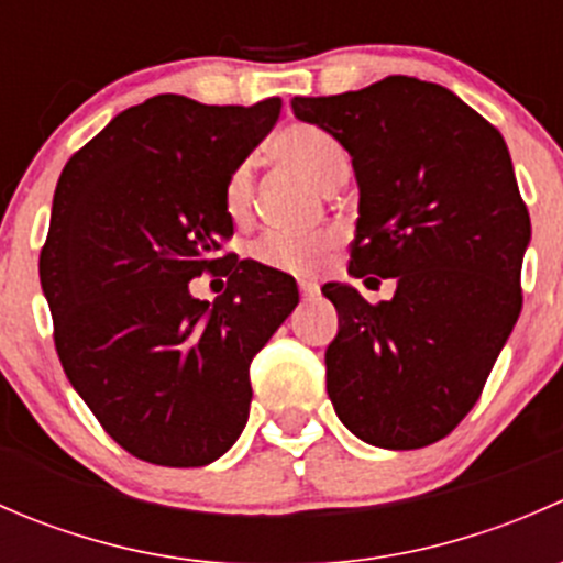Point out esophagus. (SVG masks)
<instances>
[{"mask_svg":"<svg viewBox=\"0 0 563 563\" xmlns=\"http://www.w3.org/2000/svg\"><path fill=\"white\" fill-rule=\"evenodd\" d=\"M299 291H302L305 297H316L318 283L316 280H299Z\"/></svg>","mask_w":563,"mask_h":563,"instance_id":"obj_1","label":"esophagus"}]
</instances>
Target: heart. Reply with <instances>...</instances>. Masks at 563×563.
Segmentation results:
<instances>
[{"label": "heart", "instance_id": "b5f03b06", "mask_svg": "<svg viewBox=\"0 0 563 563\" xmlns=\"http://www.w3.org/2000/svg\"><path fill=\"white\" fill-rule=\"evenodd\" d=\"M272 155L283 166L313 181L323 192L332 190L349 174L345 146L316 124H291V128L283 130L272 141ZM250 198H253V168H250V163H242L225 185V212L234 220H242L250 209ZM329 250H332V236L329 234H266L250 247V258L275 272H286V275H313L323 266Z\"/></svg>", "mask_w": 563, "mask_h": 563}]
</instances>
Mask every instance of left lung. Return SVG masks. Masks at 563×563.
<instances>
[{"mask_svg":"<svg viewBox=\"0 0 563 563\" xmlns=\"http://www.w3.org/2000/svg\"><path fill=\"white\" fill-rule=\"evenodd\" d=\"M291 108L351 155L349 272L397 283L378 305L349 283L321 288L340 321L327 349L334 413L382 450L435 444L479 400L523 305L531 220L507 141L455 92L408 76Z\"/></svg>","mask_w":563,"mask_h":563,"instance_id":"1","label":"left lung"}]
</instances>
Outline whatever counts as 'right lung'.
<instances>
[{
  "mask_svg": "<svg viewBox=\"0 0 563 563\" xmlns=\"http://www.w3.org/2000/svg\"><path fill=\"white\" fill-rule=\"evenodd\" d=\"M277 117L280 98L157 95L117 113L56 181L40 253L56 354L106 433L146 463L192 468L234 446L250 362L299 305L286 272L218 258L234 234L229 176ZM220 263L230 286L201 303L189 280Z\"/></svg>",
  "mask_w": 563,
  "mask_h": 563,
  "instance_id": "obj_1",
  "label": "right lung"
}]
</instances>
